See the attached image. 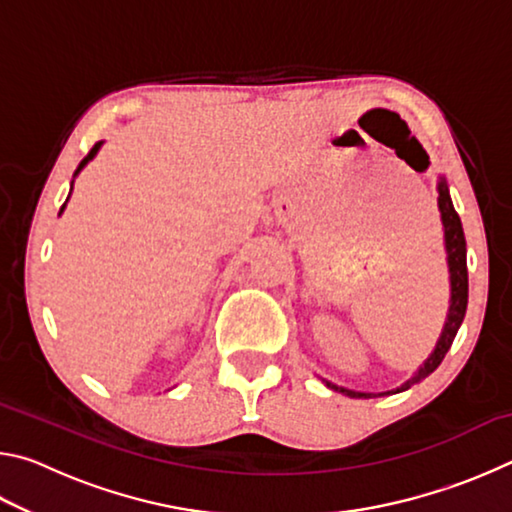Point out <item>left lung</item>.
I'll list each match as a JSON object with an SVG mask.
<instances>
[{"instance_id": "8db88e82", "label": "left lung", "mask_w": 512, "mask_h": 512, "mask_svg": "<svg viewBox=\"0 0 512 512\" xmlns=\"http://www.w3.org/2000/svg\"><path fill=\"white\" fill-rule=\"evenodd\" d=\"M438 210H440V221H443V232H445V250H447V266H449V287H452V293H449V311H447V320L443 332H440V339L436 343V348L429 354V359L422 363L418 372L402 384V388H397L395 393L406 391L413 384H418L427 375H431L433 370L440 366V361L445 359L447 350L452 348L454 336L461 327L463 318H465V309H467V259H465V235H463V225L458 214L454 210L452 198H449V187L445 183V178L438 180ZM329 388L339 391L343 395L350 397H372L370 393H354L348 391V388L334 386L329 384Z\"/></svg>"}]
</instances>
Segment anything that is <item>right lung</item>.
I'll return each mask as SVG.
<instances>
[{"label": "right lung", "instance_id": "1", "mask_svg": "<svg viewBox=\"0 0 512 512\" xmlns=\"http://www.w3.org/2000/svg\"><path fill=\"white\" fill-rule=\"evenodd\" d=\"M101 144H103V142H97V144H94V146H92V151H90L88 155H85V158L81 160V164H79V169H76V173H79V171H81V169L85 167V164H88V162H90V160L94 158V155H97V153H99V149H101ZM76 173H74V176H76ZM63 207H65V205H63ZM60 212H63V210H60Z\"/></svg>", "mask_w": 512, "mask_h": 512}]
</instances>
